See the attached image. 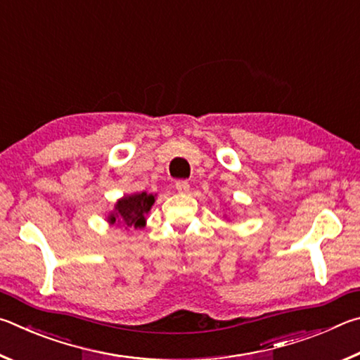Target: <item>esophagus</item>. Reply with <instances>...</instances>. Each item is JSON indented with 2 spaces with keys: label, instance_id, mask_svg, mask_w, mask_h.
<instances>
[{
  "label": "esophagus",
  "instance_id": "obj_1",
  "mask_svg": "<svg viewBox=\"0 0 360 360\" xmlns=\"http://www.w3.org/2000/svg\"><path fill=\"white\" fill-rule=\"evenodd\" d=\"M174 187L179 193H188V191H191V184H188L187 181H178L174 184Z\"/></svg>",
  "mask_w": 360,
  "mask_h": 360
}]
</instances>
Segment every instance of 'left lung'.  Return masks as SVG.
Returning a JSON list of instances; mask_svg holds the SVG:
<instances>
[{
  "mask_svg": "<svg viewBox=\"0 0 360 360\" xmlns=\"http://www.w3.org/2000/svg\"><path fill=\"white\" fill-rule=\"evenodd\" d=\"M225 217H227V216H225Z\"/></svg>",
  "mask_w": 360,
  "mask_h": 360,
  "instance_id": "left-lung-1",
  "label": "left lung"
}]
</instances>
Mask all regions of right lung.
<instances>
[{
  "instance_id": "add662e5",
  "label": "right lung",
  "mask_w": 360,
  "mask_h": 360,
  "mask_svg": "<svg viewBox=\"0 0 360 360\" xmlns=\"http://www.w3.org/2000/svg\"><path fill=\"white\" fill-rule=\"evenodd\" d=\"M155 197L157 193L148 192L127 193L115 202L114 210L106 216V221L125 230L143 229L148 221L146 217L155 203Z\"/></svg>"
}]
</instances>
